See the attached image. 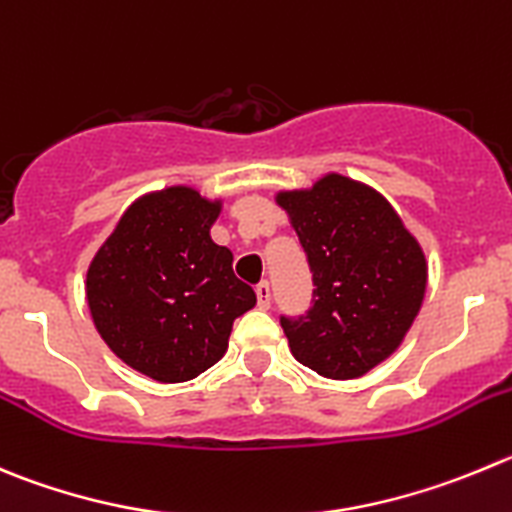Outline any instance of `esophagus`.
<instances>
[{"mask_svg": "<svg viewBox=\"0 0 512 512\" xmlns=\"http://www.w3.org/2000/svg\"><path fill=\"white\" fill-rule=\"evenodd\" d=\"M255 293H257V305H260V308H270L272 293H270V283H267V280L257 283Z\"/></svg>", "mask_w": 512, "mask_h": 512, "instance_id": "esophagus-1", "label": "esophagus"}]
</instances>
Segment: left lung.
<instances>
[{
	"label": "left lung",
	"mask_w": 512,
	"mask_h": 512,
	"mask_svg": "<svg viewBox=\"0 0 512 512\" xmlns=\"http://www.w3.org/2000/svg\"><path fill=\"white\" fill-rule=\"evenodd\" d=\"M313 272L305 315H280L290 351L328 379H356L407 336L427 288L417 240L381 194L341 174L308 191H283Z\"/></svg>",
	"instance_id": "8db88e82"
}]
</instances>
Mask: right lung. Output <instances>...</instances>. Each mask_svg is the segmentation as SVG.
<instances>
[{
  "mask_svg": "<svg viewBox=\"0 0 512 512\" xmlns=\"http://www.w3.org/2000/svg\"><path fill=\"white\" fill-rule=\"evenodd\" d=\"M219 202L171 186L128 207L88 270L100 338L123 364L164 384L197 379L227 351L234 318L257 303L209 227Z\"/></svg>",
  "mask_w": 512,
  "mask_h": 512,
  "instance_id": "obj_1",
  "label": "right lung"
}]
</instances>
